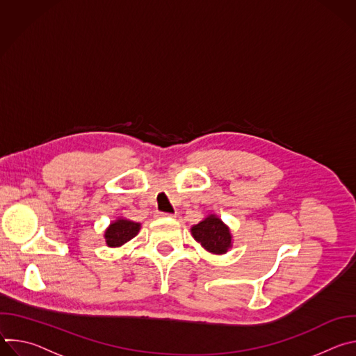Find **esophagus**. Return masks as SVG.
<instances>
[{
  "label": "esophagus",
  "instance_id": "esophagus-1",
  "mask_svg": "<svg viewBox=\"0 0 356 356\" xmlns=\"http://www.w3.org/2000/svg\"><path fill=\"white\" fill-rule=\"evenodd\" d=\"M176 214H172V213H162V211H158V217H170L173 218Z\"/></svg>",
  "mask_w": 356,
  "mask_h": 356
}]
</instances>
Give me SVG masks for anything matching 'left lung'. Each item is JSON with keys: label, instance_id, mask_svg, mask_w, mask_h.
<instances>
[{"label": "left lung", "instance_id": "obj_1", "mask_svg": "<svg viewBox=\"0 0 356 356\" xmlns=\"http://www.w3.org/2000/svg\"><path fill=\"white\" fill-rule=\"evenodd\" d=\"M191 234L209 252L225 253L231 246V234L228 227L216 216H210L204 221L194 225Z\"/></svg>", "mask_w": 356, "mask_h": 356}]
</instances>
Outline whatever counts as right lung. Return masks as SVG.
Instances as JSON below:
<instances>
[{"mask_svg":"<svg viewBox=\"0 0 356 356\" xmlns=\"http://www.w3.org/2000/svg\"><path fill=\"white\" fill-rule=\"evenodd\" d=\"M139 224L128 220H117L106 231V239L108 246H121L131 241L139 231Z\"/></svg>","mask_w":356,"mask_h":356,"instance_id":"1","label":"right lung"}]
</instances>
